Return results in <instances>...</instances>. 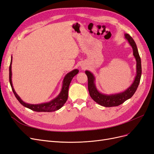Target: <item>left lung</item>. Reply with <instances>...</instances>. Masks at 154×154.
<instances>
[{
    "label": "left lung",
    "mask_w": 154,
    "mask_h": 154,
    "mask_svg": "<svg viewBox=\"0 0 154 154\" xmlns=\"http://www.w3.org/2000/svg\"><path fill=\"white\" fill-rule=\"evenodd\" d=\"M125 38L128 42L130 45L132 46L133 49V54L136 60V76L135 77L134 81L127 90L124 92L118 93L114 94H102L97 90L95 85V78L94 75L88 71H85L88 78V89L89 94L92 99L96 101L97 103L105 107H111L120 105L123 103L130 99L136 92L138 85L139 84L141 76V58L139 57L138 50L136 43L133 38L128 34L125 35Z\"/></svg>",
    "instance_id": "left-lung-1"
}]
</instances>
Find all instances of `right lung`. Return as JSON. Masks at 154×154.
<instances>
[{
  "mask_svg": "<svg viewBox=\"0 0 154 154\" xmlns=\"http://www.w3.org/2000/svg\"><path fill=\"white\" fill-rule=\"evenodd\" d=\"M11 63H12V57H11V63L10 66V76H9V78H10V85L14 94H15L18 101H19L23 106H24L25 107H27V108H28L35 112H49L56 111L60 109V108H62L63 105L66 103V102L67 100L69 87L72 79L74 76H76L79 72L78 69H74L73 71L69 72L66 74L63 80V84H62L61 92H60V94L58 95L57 97H55L54 99L50 101L49 102H48V103L34 105V104L27 103H25L24 101H23L20 99L19 96L17 94L15 90H14V88L12 84V81H11V76H12Z\"/></svg>",
  "mask_w": 154,
  "mask_h": 154,
  "instance_id": "add662e5",
  "label": "right lung"
}]
</instances>
